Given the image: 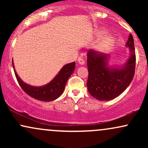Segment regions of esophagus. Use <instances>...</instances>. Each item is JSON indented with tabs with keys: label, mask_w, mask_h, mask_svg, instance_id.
<instances>
[{
	"label": "esophagus",
	"mask_w": 148,
	"mask_h": 148,
	"mask_svg": "<svg viewBox=\"0 0 148 148\" xmlns=\"http://www.w3.org/2000/svg\"><path fill=\"white\" fill-rule=\"evenodd\" d=\"M77 62H78V63L80 64H84V63H85L84 60L82 58H81V57L78 58Z\"/></svg>",
	"instance_id": "esophagus-1"
}]
</instances>
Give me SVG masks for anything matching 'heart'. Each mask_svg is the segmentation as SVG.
I'll use <instances>...</instances> for the list:
<instances>
[{"instance_id":"1","label":"heart","mask_w":148,"mask_h":148,"mask_svg":"<svg viewBox=\"0 0 148 148\" xmlns=\"http://www.w3.org/2000/svg\"><path fill=\"white\" fill-rule=\"evenodd\" d=\"M113 37L111 35H107V36L103 37L101 40L99 42L97 45V49L100 51L106 50V49L109 48L113 44Z\"/></svg>"}]
</instances>
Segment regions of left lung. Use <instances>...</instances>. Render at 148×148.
I'll return each instance as SVG.
<instances>
[{"instance_id":"8db88e82","label":"left lung","mask_w":148,"mask_h":148,"mask_svg":"<svg viewBox=\"0 0 148 148\" xmlns=\"http://www.w3.org/2000/svg\"><path fill=\"white\" fill-rule=\"evenodd\" d=\"M126 45L130 47V57L121 69L108 67L107 56L103 53L92 49L88 51V90L95 99L100 101L114 99L122 94L132 82L136 67V53L132 34Z\"/></svg>"}]
</instances>
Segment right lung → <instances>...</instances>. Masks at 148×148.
Instances as JSON below:
<instances>
[{"label":"right lung","instance_id":"1","mask_svg":"<svg viewBox=\"0 0 148 148\" xmlns=\"http://www.w3.org/2000/svg\"><path fill=\"white\" fill-rule=\"evenodd\" d=\"M12 65L13 68H14L13 62ZM74 69L75 62L65 64L50 83L41 87H34L25 84L18 77L15 71L14 74L18 84L27 95L40 101H51L58 98L62 94L66 83Z\"/></svg>","mask_w":148,"mask_h":148}]
</instances>
